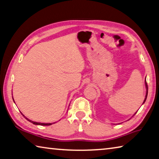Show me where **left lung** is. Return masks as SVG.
Instances as JSON below:
<instances>
[{
	"instance_id": "left-lung-1",
	"label": "left lung",
	"mask_w": 159,
	"mask_h": 159,
	"mask_svg": "<svg viewBox=\"0 0 159 159\" xmlns=\"http://www.w3.org/2000/svg\"><path fill=\"white\" fill-rule=\"evenodd\" d=\"M145 85H146V88H147V93H146V96H145V98H144V102H143V103L144 102H145V101H146V99H147V93H148V87H147V82H145ZM138 112V111H137ZM135 114H136V112H135Z\"/></svg>"
}]
</instances>
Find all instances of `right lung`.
I'll use <instances>...</instances> for the list:
<instances>
[{"mask_svg": "<svg viewBox=\"0 0 159 159\" xmlns=\"http://www.w3.org/2000/svg\"><path fill=\"white\" fill-rule=\"evenodd\" d=\"M24 116V115H23ZM25 118H26L28 121H30V122H31L32 124H35V125H41V126H49V125H52V123L51 124V123H48V124H44V123H38V122H35V121H31V120H30V119H29L28 118H26V116H24ZM54 124H55V123H54Z\"/></svg>", "mask_w": 159, "mask_h": 159, "instance_id": "add662e5", "label": "right lung"}]
</instances>
